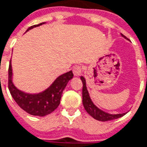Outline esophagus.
Wrapping results in <instances>:
<instances>
[{"label": "esophagus", "mask_w": 147, "mask_h": 147, "mask_svg": "<svg viewBox=\"0 0 147 147\" xmlns=\"http://www.w3.org/2000/svg\"><path fill=\"white\" fill-rule=\"evenodd\" d=\"M83 71V68L80 65H76L73 67V74L75 76H79Z\"/></svg>", "instance_id": "34e87169"}]
</instances>
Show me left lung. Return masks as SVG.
<instances>
[{
  "label": "left lung",
  "instance_id": "left-lung-1",
  "mask_svg": "<svg viewBox=\"0 0 147 147\" xmlns=\"http://www.w3.org/2000/svg\"><path fill=\"white\" fill-rule=\"evenodd\" d=\"M121 36L125 38H127L125 36H124L123 34H121ZM81 80L83 84V88H82V103L84 106V109H86L87 113H89L92 118H94L95 119L98 120V121H109V120H112L115 119H119L122 116H124L125 113H109L103 111L100 109L98 107H97L93 102L92 100L90 94L88 92L87 87V82H86V79L84 76H81Z\"/></svg>",
  "mask_w": 147,
  "mask_h": 147
}]
</instances>
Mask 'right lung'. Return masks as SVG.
<instances>
[{
	"label": "right lung",
	"instance_id": "add662e5",
	"mask_svg": "<svg viewBox=\"0 0 147 147\" xmlns=\"http://www.w3.org/2000/svg\"><path fill=\"white\" fill-rule=\"evenodd\" d=\"M43 24H45V22L31 26L27 29L26 32ZM12 76L13 73L11 60L8 70V88L11 97L21 109H22L28 113L34 116L44 117L51 113L58 108L63 91L69 81L73 78V73L72 71H70L66 73L60 75L52 82L49 87L37 93L26 92L18 89L13 83Z\"/></svg>",
	"mask_w": 147,
	"mask_h": 147
}]
</instances>
